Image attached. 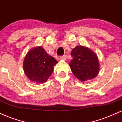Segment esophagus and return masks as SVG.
Instances as JSON below:
<instances>
[{
    "instance_id": "1",
    "label": "esophagus",
    "mask_w": 122,
    "mask_h": 122,
    "mask_svg": "<svg viewBox=\"0 0 122 122\" xmlns=\"http://www.w3.org/2000/svg\"><path fill=\"white\" fill-rule=\"evenodd\" d=\"M60 59L63 60V61H66L67 59V56L66 55H63L60 56Z\"/></svg>"
}]
</instances>
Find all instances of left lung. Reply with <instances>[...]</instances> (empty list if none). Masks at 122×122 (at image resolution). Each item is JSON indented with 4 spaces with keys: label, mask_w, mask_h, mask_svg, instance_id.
I'll return each instance as SVG.
<instances>
[{
    "label": "left lung",
    "mask_w": 122,
    "mask_h": 122,
    "mask_svg": "<svg viewBox=\"0 0 122 122\" xmlns=\"http://www.w3.org/2000/svg\"><path fill=\"white\" fill-rule=\"evenodd\" d=\"M73 58L69 64L74 75L81 81L92 79L99 71V62L97 54L88 47L78 46L71 51Z\"/></svg>",
    "instance_id": "1"
}]
</instances>
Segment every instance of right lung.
I'll return each mask as SVG.
<instances>
[{"instance_id": "obj_1", "label": "right lung", "mask_w": 122, "mask_h": 122, "mask_svg": "<svg viewBox=\"0 0 122 122\" xmlns=\"http://www.w3.org/2000/svg\"><path fill=\"white\" fill-rule=\"evenodd\" d=\"M58 61L48 55L41 46L34 47L25 55L23 70L25 75L31 81L37 83L46 82L54 71Z\"/></svg>"}]
</instances>
